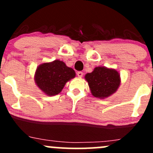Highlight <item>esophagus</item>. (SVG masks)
I'll use <instances>...</instances> for the list:
<instances>
[{
  "instance_id": "esophagus-1",
  "label": "esophagus",
  "mask_w": 153,
  "mask_h": 153,
  "mask_svg": "<svg viewBox=\"0 0 153 153\" xmlns=\"http://www.w3.org/2000/svg\"><path fill=\"white\" fill-rule=\"evenodd\" d=\"M83 73L82 72H77V75H78V78H82V77H83Z\"/></svg>"
}]
</instances>
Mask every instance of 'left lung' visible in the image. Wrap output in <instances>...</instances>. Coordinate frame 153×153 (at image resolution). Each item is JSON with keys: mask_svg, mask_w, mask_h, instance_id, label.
Segmentation results:
<instances>
[{"mask_svg": "<svg viewBox=\"0 0 153 153\" xmlns=\"http://www.w3.org/2000/svg\"><path fill=\"white\" fill-rule=\"evenodd\" d=\"M93 97L105 99L114 94L121 84L120 74L114 68L96 67L84 77Z\"/></svg>", "mask_w": 153, "mask_h": 153, "instance_id": "obj_1", "label": "left lung"}]
</instances>
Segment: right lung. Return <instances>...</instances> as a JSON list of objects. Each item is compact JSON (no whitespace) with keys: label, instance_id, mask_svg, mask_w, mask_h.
Segmentation results:
<instances>
[{"label":"right lung","instance_id":"1","mask_svg":"<svg viewBox=\"0 0 153 153\" xmlns=\"http://www.w3.org/2000/svg\"><path fill=\"white\" fill-rule=\"evenodd\" d=\"M75 77L73 69L57 59L39 64L35 71L34 81L45 94L55 96L62 91L66 83Z\"/></svg>","mask_w":153,"mask_h":153}]
</instances>
